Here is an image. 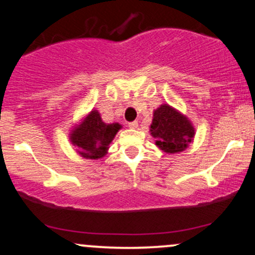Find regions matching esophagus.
<instances>
[{
	"mask_svg": "<svg viewBox=\"0 0 255 255\" xmlns=\"http://www.w3.org/2000/svg\"><path fill=\"white\" fill-rule=\"evenodd\" d=\"M128 127H129V128H137V121L128 122Z\"/></svg>",
	"mask_w": 255,
	"mask_h": 255,
	"instance_id": "1",
	"label": "esophagus"
}]
</instances>
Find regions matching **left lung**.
<instances>
[{
  "label": "left lung",
  "mask_w": 255,
  "mask_h": 255,
  "mask_svg": "<svg viewBox=\"0 0 255 255\" xmlns=\"http://www.w3.org/2000/svg\"><path fill=\"white\" fill-rule=\"evenodd\" d=\"M151 134L157 139L158 147L168 153H177L192 141L194 128L187 118L164 104L154 111Z\"/></svg>",
  "instance_id": "obj_1"
}]
</instances>
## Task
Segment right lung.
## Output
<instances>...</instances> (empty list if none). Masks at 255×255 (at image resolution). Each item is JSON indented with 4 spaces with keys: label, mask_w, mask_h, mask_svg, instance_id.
<instances>
[{
    "label": "right lung",
    "mask_w": 255,
    "mask_h": 255,
    "mask_svg": "<svg viewBox=\"0 0 255 255\" xmlns=\"http://www.w3.org/2000/svg\"><path fill=\"white\" fill-rule=\"evenodd\" d=\"M121 126L105 125L97 110L91 111L84 122L71 134V141L77 146L78 152L84 158L97 159L107 153L108 146L115 137Z\"/></svg>",
    "instance_id": "add662e5"
}]
</instances>
